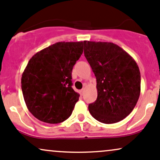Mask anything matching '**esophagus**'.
<instances>
[{
    "mask_svg": "<svg viewBox=\"0 0 160 160\" xmlns=\"http://www.w3.org/2000/svg\"><path fill=\"white\" fill-rule=\"evenodd\" d=\"M84 92H85V89H82L80 91V94L81 95H82L84 94Z\"/></svg>",
    "mask_w": 160,
    "mask_h": 160,
    "instance_id": "obj_1",
    "label": "esophagus"
}]
</instances>
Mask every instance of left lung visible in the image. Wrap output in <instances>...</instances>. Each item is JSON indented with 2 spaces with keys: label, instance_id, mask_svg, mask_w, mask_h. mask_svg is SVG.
<instances>
[{
  "label": "left lung",
  "instance_id": "1",
  "mask_svg": "<svg viewBox=\"0 0 160 160\" xmlns=\"http://www.w3.org/2000/svg\"><path fill=\"white\" fill-rule=\"evenodd\" d=\"M84 56L94 72L98 96L89 104L99 122L115 123L126 118L136 105L141 92V74L136 62L110 42L85 41Z\"/></svg>",
  "mask_w": 160,
  "mask_h": 160
}]
</instances>
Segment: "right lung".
I'll return each mask as SVG.
<instances>
[{"label":"right lung","mask_w":160,"mask_h":160,"mask_svg":"<svg viewBox=\"0 0 160 160\" xmlns=\"http://www.w3.org/2000/svg\"><path fill=\"white\" fill-rule=\"evenodd\" d=\"M85 41L58 42L37 52L22 75V90L28 111L47 123L71 115L80 95L72 89L71 73Z\"/></svg>","instance_id":"right-lung-1"}]
</instances>
